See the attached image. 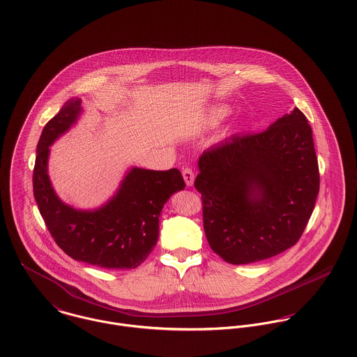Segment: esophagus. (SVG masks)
<instances>
[{
	"instance_id": "obj_1",
	"label": "esophagus",
	"mask_w": 357,
	"mask_h": 357,
	"mask_svg": "<svg viewBox=\"0 0 357 357\" xmlns=\"http://www.w3.org/2000/svg\"><path fill=\"white\" fill-rule=\"evenodd\" d=\"M183 177H184V181L188 187H191L194 184V180H195V174H194V170L191 167H184L183 169Z\"/></svg>"
}]
</instances>
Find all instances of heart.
Instances as JSON below:
<instances>
[{
    "label": "heart",
    "mask_w": 357,
    "mask_h": 357,
    "mask_svg": "<svg viewBox=\"0 0 357 357\" xmlns=\"http://www.w3.org/2000/svg\"><path fill=\"white\" fill-rule=\"evenodd\" d=\"M227 114H228V109H227L225 107H220V108H217V109H214V111L211 112L208 121H210V123H217V122H220Z\"/></svg>",
    "instance_id": "heart-1"
}]
</instances>
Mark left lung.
<instances>
[{
	"label": "left lung",
	"instance_id": "left-lung-1",
	"mask_svg": "<svg viewBox=\"0 0 357 357\" xmlns=\"http://www.w3.org/2000/svg\"><path fill=\"white\" fill-rule=\"evenodd\" d=\"M198 167L204 234L224 261L252 264L298 242L320 184L312 129L298 108L261 133L210 147Z\"/></svg>",
	"mask_w": 357,
	"mask_h": 357
}]
</instances>
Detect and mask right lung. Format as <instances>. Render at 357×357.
Returning <instances> with one entry per match:
<instances>
[{
	"instance_id": "1",
	"label": "right lung",
	"mask_w": 357,
	"mask_h": 357,
	"mask_svg": "<svg viewBox=\"0 0 357 357\" xmlns=\"http://www.w3.org/2000/svg\"><path fill=\"white\" fill-rule=\"evenodd\" d=\"M73 98L45 125L33 173L34 198L57 246L71 258L105 269L137 268L151 255L163 204L185 188L178 169L132 167L116 194L96 210H77L61 202L48 176L50 147L82 112Z\"/></svg>"
}]
</instances>
